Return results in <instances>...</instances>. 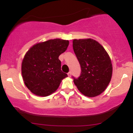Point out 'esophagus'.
Instances as JSON below:
<instances>
[{
    "label": "esophagus",
    "mask_w": 133,
    "mask_h": 133,
    "mask_svg": "<svg viewBox=\"0 0 133 133\" xmlns=\"http://www.w3.org/2000/svg\"><path fill=\"white\" fill-rule=\"evenodd\" d=\"M68 75L69 77H71V72H69L68 73Z\"/></svg>",
    "instance_id": "esophagus-1"
}]
</instances>
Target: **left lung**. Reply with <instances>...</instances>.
Here are the masks:
<instances>
[{
	"instance_id": "8db88e82",
	"label": "left lung",
	"mask_w": 133,
	"mask_h": 133,
	"mask_svg": "<svg viewBox=\"0 0 133 133\" xmlns=\"http://www.w3.org/2000/svg\"><path fill=\"white\" fill-rule=\"evenodd\" d=\"M73 49L80 64V76L74 79L77 89L88 97L99 95L106 89L112 76L110 57L98 42L91 39H74Z\"/></svg>"
}]
</instances>
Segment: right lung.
I'll return each instance as SVG.
<instances>
[{"mask_svg":"<svg viewBox=\"0 0 133 133\" xmlns=\"http://www.w3.org/2000/svg\"><path fill=\"white\" fill-rule=\"evenodd\" d=\"M69 41L51 39L33 45L22 63L25 85L36 95L47 96L56 91L68 75L61 71L59 56L67 50Z\"/></svg>","mask_w":133,"mask_h":133,"instance_id":"add662e5","label":"right lung"}]
</instances>
